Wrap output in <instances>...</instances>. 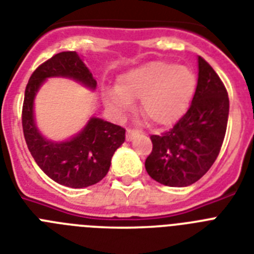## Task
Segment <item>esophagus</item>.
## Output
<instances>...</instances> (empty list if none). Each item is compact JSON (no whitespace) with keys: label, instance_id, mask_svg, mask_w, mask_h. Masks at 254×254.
<instances>
[{"label":"esophagus","instance_id":"34e87169","mask_svg":"<svg viewBox=\"0 0 254 254\" xmlns=\"http://www.w3.org/2000/svg\"><path fill=\"white\" fill-rule=\"evenodd\" d=\"M139 131L134 130V129H127V140H131L135 135H138Z\"/></svg>","mask_w":254,"mask_h":254}]
</instances>
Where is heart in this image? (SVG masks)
Masks as SVG:
<instances>
[{
	"label": "heart",
	"mask_w": 254,
	"mask_h": 254,
	"mask_svg": "<svg viewBox=\"0 0 254 254\" xmlns=\"http://www.w3.org/2000/svg\"><path fill=\"white\" fill-rule=\"evenodd\" d=\"M116 87L107 93V102L119 114H125L133 101L140 99L143 116L156 125H170L187 110L196 76L189 67L155 61L121 74Z\"/></svg>",
	"instance_id": "b5f03b06"
}]
</instances>
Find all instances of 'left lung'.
Here are the masks:
<instances>
[{
  "instance_id": "8db88e82",
  "label": "left lung",
  "mask_w": 254,
  "mask_h": 254,
  "mask_svg": "<svg viewBox=\"0 0 254 254\" xmlns=\"http://www.w3.org/2000/svg\"><path fill=\"white\" fill-rule=\"evenodd\" d=\"M229 119V94L222 80L199 57V78L192 103L173 127L151 135L152 151L144 167L156 182L190 186L210 169L218 156Z\"/></svg>"
}]
</instances>
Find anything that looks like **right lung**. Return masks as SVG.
<instances>
[{
  "label": "right lung",
  "mask_w": 254,
  "mask_h": 254,
  "mask_svg": "<svg viewBox=\"0 0 254 254\" xmlns=\"http://www.w3.org/2000/svg\"><path fill=\"white\" fill-rule=\"evenodd\" d=\"M62 76L95 89L97 81L76 51H62L38 65L25 87L22 125L25 143L37 165L53 181L72 189L95 185L108 173L115 151L125 140V129L93 117L84 130L67 142H50L38 133L33 99L48 77Z\"/></svg>",
  "instance_id": "1"
}]
</instances>
